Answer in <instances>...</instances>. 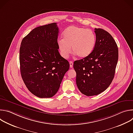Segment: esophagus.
Listing matches in <instances>:
<instances>
[{
	"label": "esophagus",
	"mask_w": 133,
	"mask_h": 133,
	"mask_svg": "<svg viewBox=\"0 0 133 133\" xmlns=\"http://www.w3.org/2000/svg\"><path fill=\"white\" fill-rule=\"evenodd\" d=\"M69 64H70V68H72L73 67V62L71 61L69 62Z\"/></svg>",
	"instance_id": "esophagus-1"
}]
</instances>
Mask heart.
Here are the masks:
<instances>
[{
	"label": "heart",
	"instance_id": "heart-1",
	"mask_svg": "<svg viewBox=\"0 0 133 133\" xmlns=\"http://www.w3.org/2000/svg\"><path fill=\"white\" fill-rule=\"evenodd\" d=\"M96 42L95 34L91 29L70 26L64 30L63 39L58 40L57 44L64 58L68 57L71 49L78 57L85 58L92 52Z\"/></svg>",
	"mask_w": 133,
	"mask_h": 133
}]
</instances>
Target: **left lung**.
<instances>
[{"label": "left lung", "mask_w": 133, "mask_h": 133, "mask_svg": "<svg viewBox=\"0 0 133 133\" xmlns=\"http://www.w3.org/2000/svg\"><path fill=\"white\" fill-rule=\"evenodd\" d=\"M95 32L96 42L92 52L73 65L78 88L87 96L97 95L109 87L118 58L117 45L111 35L101 28H95Z\"/></svg>", "instance_id": "8db88e82"}]
</instances>
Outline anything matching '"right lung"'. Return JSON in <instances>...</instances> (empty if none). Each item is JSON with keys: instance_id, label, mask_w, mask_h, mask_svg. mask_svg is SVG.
Wrapping results in <instances>:
<instances>
[{"instance_id": "right-lung-1", "label": "right lung", "mask_w": 133, "mask_h": 133, "mask_svg": "<svg viewBox=\"0 0 133 133\" xmlns=\"http://www.w3.org/2000/svg\"><path fill=\"white\" fill-rule=\"evenodd\" d=\"M58 31L56 23L38 27L21 43L22 77L28 89L38 97L54 96L69 68V62L58 51Z\"/></svg>"}]
</instances>
